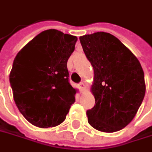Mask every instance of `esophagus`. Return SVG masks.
<instances>
[{"label":"esophagus","instance_id":"1","mask_svg":"<svg viewBox=\"0 0 152 152\" xmlns=\"http://www.w3.org/2000/svg\"><path fill=\"white\" fill-rule=\"evenodd\" d=\"M78 88H79V89H80V91H81V92H83V91H84V90L86 89L85 84H84L83 83H79V84H78Z\"/></svg>","mask_w":152,"mask_h":152}]
</instances>
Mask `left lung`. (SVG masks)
Returning <instances> with one entry per match:
<instances>
[{
  "label": "left lung",
  "instance_id": "8db88e82",
  "mask_svg": "<svg viewBox=\"0 0 152 152\" xmlns=\"http://www.w3.org/2000/svg\"><path fill=\"white\" fill-rule=\"evenodd\" d=\"M94 69L90 91L95 105L86 112L95 130L115 132L131 123L145 94L144 72L139 60L110 33L98 31L79 37Z\"/></svg>",
  "mask_w": 152,
  "mask_h": 152
}]
</instances>
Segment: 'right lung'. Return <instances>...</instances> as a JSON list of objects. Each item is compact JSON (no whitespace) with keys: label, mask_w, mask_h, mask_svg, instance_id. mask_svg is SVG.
<instances>
[{"label":"right lung","mask_w":152,"mask_h":152,"mask_svg":"<svg viewBox=\"0 0 152 152\" xmlns=\"http://www.w3.org/2000/svg\"><path fill=\"white\" fill-rule=\"evenodd\" d=\"M77 37L49 29L42 31L17 53L9 75L19 111L33 126L63 123L75 102L77 89L69 83L67 62Z\"/></svg>","instance_id":"right-lung-1"}]
</instances>
